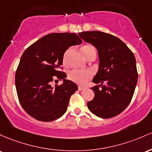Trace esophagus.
<instances>
[{
  "instance_id": "esophagus-1",
  "label": "esophagus",
  "mask_w": 152,
  "mask_h": 152,
  "mask_svg": "<svg viewBox=\"0 0 152 152\" xmlns=\"http://www.w3.org/2000/svg\"><path fill=\"white\" fill-rule=\"evenodd\" d=\"M85 89V87H83V86H78V90H83Z\"/></svg>"
}]
</instances>
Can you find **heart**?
<instances>
[{"label": "heart", "mask_w": 152, "mask_h": 152, "mask_svg": "<svg viewBox=\"0 0 152 152\" xmlns=\"http://www.w3.org/2000/svg\"><path fill=\"white\" fill-rule=\"evenodd\" d=\"M82 52L84 54V56L86 58L88 56V54L91 53L93 51H95L94 48L89 44L83 46L82 47ZM67 58V54L64 55V60L66 61ZM69 79L74 83L79 85H84L87 83L90 78L92 77V73L90 71L88 70H80V69H75L70 72L69 74Z\"/></svg>", "instance_id": "b5f03b06"}]
</instances>
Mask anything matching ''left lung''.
Wrapping results in <instances>:
<instances>
[{"label":"left lung","mask_w":152,"mask_h":152,"mask_svg":"<svg viewBox=\"0 0 152 152\" xmlns=\"http://www.w3.org/2000/svg\"><path fill=\"white\" fill-rule=\"evenodd\" d=\"M78 34L97 49L99 58L93 80L96 85L91 88L95 97L88 102V108L103 118L115 116L130 103L137 84L134 54L120 39L109 34L92 31Z\"/></svg>","instance_id":"left-lung-1"}]
</instances>
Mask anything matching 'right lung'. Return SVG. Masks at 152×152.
Listing matches in <instances>:
<instances>
[{
    "label": "right lung",
    "instance_id": "right-lung-1",
    "mask_svg": "<svg viewBox=\"0 0 152 152\" xmlns=\"http://www.w3.org/2000/svg\"><path fill=\"white\" fill-rule=\"evenodd\" d=\"M82 40L74 33H52L39 39L24 51L17 68L15 83L18 100L28 115L41 121H52L67 111L77 85L59 71L63 55ZM54 79L63 80L51 86Z\"/></svg>",
    "mask_w": 152,
    "mask_h": 152
}]
</instances>
